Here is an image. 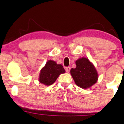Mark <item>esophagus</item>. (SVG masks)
Here are the masks:
<instances>
[{
	"label": "esophagus",
	"mask_w": 124,
	"mask_h": 124,
	"mask_svg": "<svg viewBox=\"0 0 124 124\" xmlns=\"http://www.w3.org/2000/svg\"><path fill=\"white\" fill-rule=\"evenodd\" d=\"M70 67H66L65 68V70H66V72H67V73H69V72H70Z\"/></svg>",
	"instance_id": "esophagus-1"
}]
</instances>
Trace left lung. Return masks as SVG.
<instances>
[{
	"label": "left lung",
	"mask_w": 124,
	"mask_h": 124,
	"mask_svg": "<svg viewBox=\"0 0 124 124\" xmlns=\"http://www.w3.org/2000/svg\"><path fill=\"white\" fill-rule=\"evenodd\" d=\"M76 68L71 69L70 74L77 86L87 89L96 83L97 72L87 58H80L76 61Z\"/></svg>",
	"instance_id": "left-lung-1"
}]
</instances>
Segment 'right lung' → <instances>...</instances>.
<instances>
[{"label":"right lung","mask_w":124,"mask_h":124,"mask_svg":"<svg viewBox=\"0 0 124 124\" xmlns=\"http://www.w3.org/2000/svg\"><path fill=\"white\" fill-rule=\"evenodd\" d=\"M65 72L62 65H58L54 61H48L45 66L41 69L39 73V81L44 85H52L61 73Z\"/></svg>","instance_id":"right-lung-1"}]
</instances>
